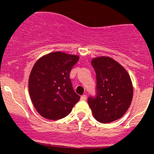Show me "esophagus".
Masks as SVG:
<instances>
[{
	"label": "esophagus",
	"instance_id": "obj_1",
	"mask_svg": "<svg viewBox=\"0 0 154 154\" xmlns=\"http://www.w3.org/2000/svg\"><path fill=\"white\" fill-rule=\"evenodd\" d=\"M86 99V96L85 95V94H83V95L81 96V97H80V100H85Z\"/></svg>",
	"mask_w": 154,
	"mask_h": 154
}]
</instances>
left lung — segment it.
I'll return each instance as SVG.
<instances>
[{"mask_svg":"<svg viewBox=\"0 0 154 154\" xmlns=\"http://www.w3.org/2000/svg\"><path fill=\"white\" fill-rule=\"evenodd\" d=\"M96 73V96L88 97V103L97 122L110 123L122 118L133 99L131 79L125 68L109 57L91 60Z\"/></svg>","mask_w":154,"mask_h":154,"instance_id":"left-lung-1","label":"left lung"}]
</instances>
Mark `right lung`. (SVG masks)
Returning a JSON list of instances; mask_svg holds the SVG:
<instances>
[{"mask_svg": "<svg viewBox=\"0 0 154 154\" xmlns=\"http://www.w3.org/2000/svg\"><path fill=\"white\" fill-rule=\"evenodd\" d=\"M79 57L53 52L41 57L29 77V93L35 109L42 117L59 120L67 116L80 97L73 89L70 72Z\"/></svg>", "mask_w": 154, "mask_h": 154, "instance_id": "obj_1", "label": "right lung"}]
</instances>
